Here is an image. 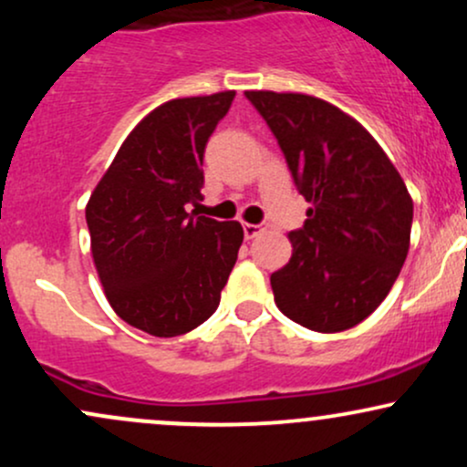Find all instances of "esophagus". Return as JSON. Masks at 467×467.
Masks as SVG:
<instances>
[{"instance_id": "obj_1", "label": "esophagus", "mask_w": 467, "mask_h": 467, "mask_svg": "<svg viewBox=\"0 0 467 467\" xmlns=\"http://www.w3.org/2000/svg\"><path fill=\"white\" fill-rule=\"evenodd\" d=\"M261 233H265V226H264V223H245V226H244V234H245V239H254V237H259Z\"/></svg>"}]
</instances>
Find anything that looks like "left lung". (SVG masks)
Returning a JSON list of instances; mask_svg holds the SVG:
<instances>
[{
  "instance_id": "obj_1",
  "label": "left lung",
  "mask_w": 467,
  "mask_h": 467,
  "mask_svg": "<svg viewBox=\"0 0 467 467\" xmlns=\"http://www.w3.org/2000/svg\"><path fill=\"white\" fill-rule=\"evenodd\" d=\"M312 203L292 259L270 276L294 323L336 334L387 298L410 245L412 200L389 155L356 118L307 94L245 92Z\"/></svg>"
}]
</instances>
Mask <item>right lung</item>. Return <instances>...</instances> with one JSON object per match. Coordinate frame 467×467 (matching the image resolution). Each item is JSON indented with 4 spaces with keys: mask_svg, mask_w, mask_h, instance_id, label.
<instances>
[{
    "mask_svg": "<svg viewBox=\"0 0 467 467\" xmlns=\"http://www.w3.org/2000/svg\"><path fill=\"white\" fill-rule=\"evenodd\" d=\"M234 92L155 107L118 149L85 206L96 272L114 312L158 337L215 314L244 228L186 211L202 200L203 149Z\"/></svg>",
    "mask_w": 467,
    "mask_h": 467,
    "instance_id": "right-lung-1",
    "label": "right lung"
}]
</instances>
